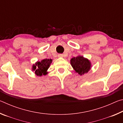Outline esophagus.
I'll use <instances>...</instances> for the list:
<instances>
[{
  "label": "esophagus",
  "mask_w": 123,
  "mask_h": 123,
  "mask_svg": "<svg viewBox=\"0 0 123 123\" xmlns=\"http://www.w3.org/2000/svg\"><path fill=\"white\" fill-rule=\"evenodd\" d=\"M63 54H60L58 55V57H63Z\"/></svg>",
  "instance_id": "34e87169"
}]
</instances>
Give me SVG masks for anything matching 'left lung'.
<instances>
[{
    "mask_svg": "<svg viewBox=\"0 0 123 123\" xmlns=\"http://www.w3.org/2000/svg\"><path fill=\"white\" fill-rule=\"evenodd\" d=\"M70 63L76 73L82 75L89 71L91 69V62L83 56H77L72 58L70 60Z\"/></svg>",
    "mask_w": 123,
    "mask_h": 123,
    "instance_id": "1",
    "label": "left lung"
}]
</instances>
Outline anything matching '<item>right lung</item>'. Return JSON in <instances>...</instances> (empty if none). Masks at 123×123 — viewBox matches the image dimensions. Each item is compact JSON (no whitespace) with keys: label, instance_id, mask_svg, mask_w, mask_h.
I'll return each mask as SVG.
<instances>
[{"label":"right lung","instance_id":"add662e5","mask_svg":"<svg viewBox=\"0 0 123 123\" xmlns=\"http://www.w3.org/2000/svg\"><path fill=\"white\" fill-rule=\"evenodd\" d=\"M51 62V59H44L42 60L41 62H37L33 65L32 70H34L37 76H42V75H45L47 74V70L49 68Z\"/></svg>","mask_w":123,"mask_h":123}]
</instances>
